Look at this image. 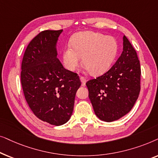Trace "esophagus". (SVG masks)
I'll return each instance as SVG.
<instances>
[{
  "label": "esophagus",
  "instance_id": "34e87169",
  "mask_svg": "<svg viewBox=\"0 0 158 158\" xmlns=\"http://www.w3.org/2000/svg\"><path fill=\"white\" fill-rule=\"evenodd\" d=\"M80 80H81V81L82 85L85 86V83H86V80H85V77H83V76H81V77H80Z\"/></svg>",
  "mask_w": 158,
  "mask_h": 158
}]
</instances>
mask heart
Masks as SVG:
<instances>
[{
	"mask_svg": "<svg viewBox=\"0 0 158 158\" xmlns=\"http://www.w3.org/2000/svg\"><path fill=\"white\" fill-rule=\"evenodd\" d=\"M71 46L62 52V62L67 70L74 71L83 58L84 66L93 75L109 70L118 51L116 39L100 33L81 32L72 39Z\"/></svg>",
	"mask_w": 158,
	"mask_h": 158,
	"instance_id": "obj_1",
	"label": "heart"
}]
</instances>
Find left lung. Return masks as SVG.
Listing matches in <instances>:
<instances>
[{"mask_svg":"<svg viewBox=\"0 0 158 158\" xmlns=\"http://www.w3.org/2000/svg\"><path fill=\"white\" fill-rule=\"evenodd\" d=\"M140 76L137 52L124 35L122 53L115 64L105 74L86 83L97 117L111 122L128 114L139 96Z\"/></svg>","mask_w":158,"mask_h":158,"instance_id":"8db88e82","label":"left lung"}]
</instances>
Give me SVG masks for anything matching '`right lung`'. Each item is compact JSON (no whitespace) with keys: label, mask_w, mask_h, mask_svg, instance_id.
<instances>
[{"label":"right lung","mask_w":158,"mask_h":158,"mask_svg":"<svg viewBox=\"0 0 158 158\" xmlns=\"http://www.w3.org/2000/svg\"><path fill=\"white\" fill-rule=\"evenodd\" d=\"M63 30L40 32L28 45L21 63L26 101L36 117L60 126L71 117L81 82L57 59V42Z\"/></svg>","instance_id":"add662e5"}]
</instances>
